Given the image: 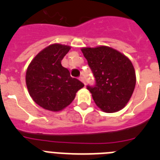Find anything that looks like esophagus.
I'll use <instances>...</instances> for the list:
<instances>
[{
  "instance_id": "obj_1",
  "label": "esophagus",
  "mask_w": 160,
  "mask_h": 160,
  "mask_svg": "<svg viewBox=\"0 0 160 160\" xmlns=\"http://www.w3.org/2000/svg\"><path fill=\"white\" fill-rule=\"evenodd\" d=\"M79 79H80V81H81L82 82H83L85 85H86V80H85L84 77H80L79 78Z\"/></svg>"
}]
</instances>
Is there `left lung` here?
<instances>
[{
    "instance_id": "obj_1",
    "label": "left lung",
    "mask_w": 160,
    "mask_h": 160,
    "mask_svg": "<svg viewBox=\"0 0 160 160\" xmlns=\"http://www.w3.org/2000/svg\"><path fill=\"white\" fill-rule=\"evenodd\" d=\"M84 57L95 78L94 87L87 86L94 102L106 113H114L128 104L136 83L135 68L126 55L106 46L83 47Z\"/></svg>"
}]
</instances>
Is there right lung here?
<instances>
[{"mask_svg":"<svg viewBox=\"0 0 160 160\" xmlns=\"http://www.w3.org/2000/svg\"><path fill=\"white\" fill-rule=\"evenodd\" d=\"M70 46L54 43L33 58L25 73V82L32 100L41 107L57 112L73 102L78 90L84 84L70 76L62 66V60Z\"/></svg>","mask_w":160,"mask_h":160,"instance_id":"1","label":"right lung"}]
</instances>
